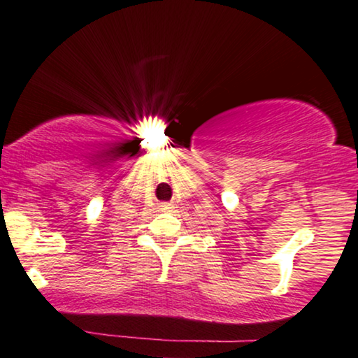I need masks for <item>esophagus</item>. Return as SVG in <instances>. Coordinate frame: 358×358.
<instances>
[{"instance_id":"esophagus-1","label":"esophagus","mask_w":358,"mask_h":358,"mask_svg":"<svg viewBox=\"0 0 358 358\" xmlns=\"http://www.w3.org/2000/svg\"><path fill=\"white\" fill-rule=\"evenodd\" d=\"M166 209H170V206H164V211H166Z\"/></svg>"}]
</instances>
